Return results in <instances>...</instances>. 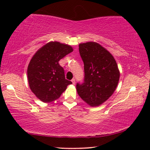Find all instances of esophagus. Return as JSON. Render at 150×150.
Here are the masks:
<instances>
[{
    "label": "esophagus",
    "instance_id": "1",
    "mask_svg": "<svg viewBox=\"0 0 150 150\" xmlns=\"http://www.w3.org/2000/svg\"><path fill=\"white\" fill-rule=\"evenodd\" d=\"M71 83H72V84H73V85H75V79H72V80H71Z\"/></svg>",
    "mask_w": 150,
    "mask_h": 150
}]
</instances>
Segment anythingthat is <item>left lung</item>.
I'll return each instance as SVG.
<instances>
[{
  "mask_svg": "<svg viewBox=\"0 0 150 150\" xmlns=\"http://www.w3.org/2000/svg\"><path fill=\"white\" fill-rule=\"evenodd\" d=\"M84 63L85 79L77 83L76 90L85 103L94 107L106 102L118 85L120 73L113 56L100 44L94 42L79 44Z\"/></svg>",
  "mask_w": 150,
  "mask_h": 150,
  "instance_id": "left-lung-1",
  "label": "left lung"
}]
</instances>
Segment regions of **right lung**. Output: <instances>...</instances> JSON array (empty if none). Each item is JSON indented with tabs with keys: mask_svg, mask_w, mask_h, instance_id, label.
Returning a JSON list of instances; mask_svg holds the SVG:
<instances>
[{
	"mask_svg": "<svg viewBox=\"0 0 150 150\" xmlns=\"http://www.w3.org/2000/svg\"><path fill=\"white\" fill-rule=\"evenodd\" d=\"M73 51L69 45L50 42L40 48L30 59L27 69L29 87L38 99L51 102L60 97L71 82L65 79L59 61Z\"/></svg>",
	"mask_w": 150,
	"mask_h": 150,
	"instance_id": "right-lung-1",
	"label": "right lung"
}]
</instances>
